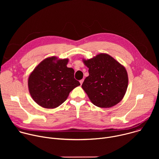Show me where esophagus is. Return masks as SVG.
Returning <instances> with one entry per match:
<instances>
[{
	"mask_svg": "<svg viewBox=\"0 0 159 159\" xmlns=\"http://www.w3.org/2000/svg\"><path fill=\"white\" fill-rule=\"evenodd\" d=\"M83 82H84V79H82V80H80V85H82V84Z\"/></svg>",
	"mask_w": 159,
	"mask_h": 159,
	"instance_id": "esophagus-1",
	"label": "esophagus"
}]
</instances>
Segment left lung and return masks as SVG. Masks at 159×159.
<instances>
[{
    "mask_svg": "<svg viewBox=\"0 0 159 159\" xmlns=\"http://www.w3.org/2000/svg\"><path fill=\"white\" fill-rule=\"evenodd\" d=\"M89 76L82 87L95 106L107 108L119 103L126 92L128 77L123 65L106 53L83 59Z\"/></svg>",
    "mask_w": 159,
    "mask_h": 159,
    "instance_id": "left-lung-1",
    "label": "left lung"
}]
</instances>
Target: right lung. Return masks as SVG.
I'll list each match as a JSON object with an SVG mask.
<instances>
[{
    "label": "right lung",
    "instance_id": "obj_1",
    "mask_svg": "<svg viewBox=\"0 0 159 159\" xmlns=\"http://www.w3.org/2000/svg\"><path fill=\"white\" fill-rule=\"evenodd\" d=\"M69 59L45 58L30 74L28 88L33 99L40 106L55 108L64 102L70 93L80 85L74 79V70L66 65Z\"/></svg>",
    "mask_w": 159,
    "mask_h": 159
}]
</instances>
